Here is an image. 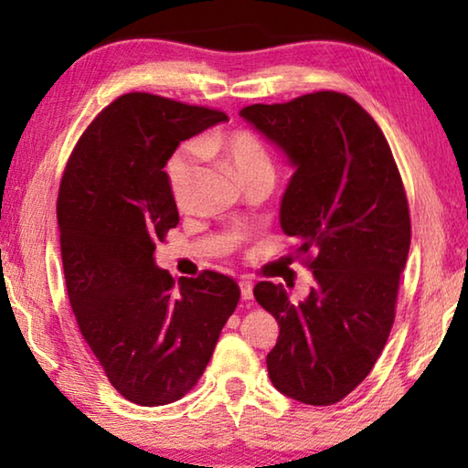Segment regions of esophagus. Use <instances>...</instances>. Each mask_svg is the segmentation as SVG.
<instances>
[{"instance_id":"obj_1","label":"esophagus","mask_w":468,"mask_h":468,"mask_svg":"<svg viewBox=\"0 0 468 468\" xmlns=\"http://www.w3.org/2000/svg\"><path fill=\"white\" fill-rule=\"evenodd\" d=\"M239 289H241V299H251L253 297V282L251 281H241Z\"/></svg>"}]
</instances>
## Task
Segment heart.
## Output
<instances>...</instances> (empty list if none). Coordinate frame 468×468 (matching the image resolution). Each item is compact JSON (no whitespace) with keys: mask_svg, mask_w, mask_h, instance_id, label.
<instances>
[{"mask_svg":"<svg viewBox=\"0 0 468 468\" xmlns=\"http://www.w3.org/2000/svg\"><path fill=\"white\" fill-rule=\"evenodd\" d=\"M202 150H212V153H223L231 167L235 169L237 177L248 179L258 173H272V158L262 140L251 132H233L225 138H208L202 142ZM196 167V150L181 148L179 153L171 158L167 167V179L171 187V196L177 206H184L192 186V176Z\"/></svg>","mask_w":468,"mask_h":468,"instance_id":"obj_1","label":"heart"}]
</instances>
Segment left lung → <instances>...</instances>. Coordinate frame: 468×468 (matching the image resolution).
Wrapping results in <instances>:
<instances>
[{"label":"left lung","instance_id":"left-lung-1","mask_svg":"<svg viewBox=\"0 0 468 468\" xmlns=\"http://www.w3.org/2000/svg\"><path fill=\"white\" fill-rule=\"evenodd\" d=\"M239 115L295 169L281 229L299 253H314V287L297 303L282 284L253 289L281 328L268 376L292 400L335 405L366 379L392 330L410 245L400 173L382 130L346 94L322 90Z\"/></svg>","mask_w":468,"mask_h":468}]
</instances>
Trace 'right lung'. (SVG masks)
I'll use <instances>...</instances> for the list:
<instances>
[{"label":"right lung","mask_w":468,"mask_h":468,"mask_svg":"<svg viewBox=\"0 0 468 468\" xmlns=\"http://www.w3.org/2000/svg\"><path fill=\"white\" fill-rule=\"evenodd\" d=\"M227 120L123 94L82 133L63 173L58 220L69 303L109 382L142 407L192 390L239 301L225 274L176 282L154 262V243L179 223L165 165L181 142Z\"/></svg>","instance_id":"obj_1"}]
</instances>
